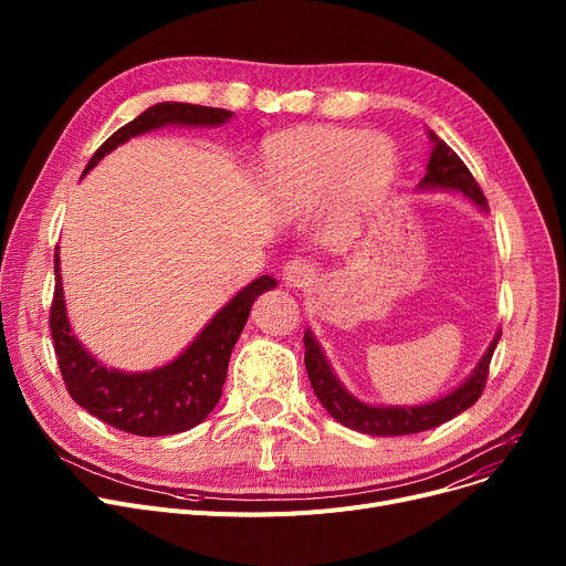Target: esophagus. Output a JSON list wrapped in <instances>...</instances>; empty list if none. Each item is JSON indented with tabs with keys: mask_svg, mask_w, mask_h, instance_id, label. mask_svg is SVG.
<instances>
[{
	"mask_svg": "<svg viewBox=\"0 0 566 566\" xmlns=\"http://www.w3.org/2000/svg\"><path fill=\"white\" fill-rule=\"evenodd\" d=\"M316 271L314 265L307 263L305 259H293L284 265V282L286 286H307L310 282H314Z\"/></svg>",
	"mask_w": 566,
	"mask_h": 566,
	"instance_id": "34e87169",
	"label": "esophagus"
}]
</instances>
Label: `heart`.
I'll use <instances>...</instances> for the list:
<instances>
[{"mask_svg":"<svg viewBox=\"0 0 566 566\" xmlns=\"http://www.w3.org/2000/svg\"><path fill=\"white\" fill-rule=\"evenodd\" d=\"M397 148L358 128L305 126L265 144L263 165L273 199L286 213L314 211L335 190L346 201H367L392 184Z\"/></svg>","mask_w":566,"mask_h":566,"instance_id":"b5f03b06","label":"heart"}]
</instances>
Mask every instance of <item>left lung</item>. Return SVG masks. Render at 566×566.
I'll return each instance as SVG.
<instances>
[{"label":"left lung","instance_id":"obj_1","mask_svg":"<svg viewBox=\"0 0 566 566\" xmlns=\"http://www.w3.org/2000/svg\"><path fill=\"white\" fill-rule=\"evenodd\" d=\"M433 142V151L427 165V176L422 178V188H448V190H461L468 195L474 203L482 206L484 211L489 208L486 197L480 188V184L474 181V176L465 167V163L452 151V148L444 144L433 130L429 133ZM500 335L491 342L489 350L484 353L482 363L474 367L472 376L450 392L448 397H442L438 401L424 403V406H410V408H382V406H369L355 399L344 390V385L337 380L333 374L328 360L321 353V346L312 337L310 331H305V367L307 376L314 388V395L323 403V408L328 410L337 422L344 427L369 433V436H408V433H420L429 431L433 427H440L444 422H450L457 418L459 412L468 410L474 401H478L486 388V378H489V365L493 358V350L500 342Z\"/></svg>","mask_w":566,"mask_h":566}]
</instances>
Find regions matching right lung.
Segmentation results:
<instances>
[{"instance_id":"add662e5","label":"right lung","mask_w":566,"mask_h":566,"mask_svg":"<svg viewBox=\"0 0 566 566\" xmlns=\"http://www.w3.org/2000/svg\"><path fill=\"white\" fill-rule=\"evenodd\" d=\"M231 112L190 103H158L142 112L130 124L112 133L84 174L118 144L154 128L178 126H222ZM275 280L263 275L248 284L211 318L186 353L160 369L144 374H124L105 369L71 335L64 305L59 252L54 250V295L50 305V333L54 342L56 365L75 403L96 415L109 427L133 436L181 433L208 418L222 395L229 355L241 337L256 295L273 289Z\"/></svg>"}]
</instances>
